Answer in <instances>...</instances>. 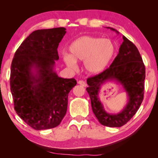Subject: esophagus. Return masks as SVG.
Segmentation results:
<instances>
[{
    "label": "esophagus",
    "mask_w": 158,
    "mask_h": 158,
    "mask_svg": "<svg viewBox=\"0 0 158 158\" xmlns=\"http://www.w3.org/2000/svg\"><path fill=\"white\" fill-rule=\"evenodd\" d=\"M77 83L78 84H80V85H83V86H84V87H85L86 85V83L85 81H79L78 82H77Z\"/></svg>",
    "instance_id": "esophagus-1"
}]
</instances>
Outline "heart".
<instances>
[{
  "label": "heart",
  "instance_id": "b5f03b06",
  "mask_svg": "<svg viewBox=\"0 0 158 158\" xmlns=\"http://www.w3.org/2000/svg\"><path fill=\"white\" fill-rule=\"evenodd\" d=\"M70 55L62 57L69 68H75L77 61H83V66L89 74L102 73L111 63L116 55V47L113 41L93 36L76 39L69 47Z\"/></svg>",
  "mask_w": 158,
  "mask_h": 158
}]
</instances>
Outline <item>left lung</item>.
Listing matches in <instances>:
<instances>
[{"mask_svg":"<svg viewBox=\"0 0 158 158\" xmlns=\"http://www.w3.org/2000/svg\"><path fill=\"white\" fill-rule=\"evenodd\" d=\"M117 34V30L106 27ZM124 42L120 45L118 54L106 70L87 80L86 90L91 101L94 114L101 124L109 127H120L127 124L137 113L143 100L145 79V67L138 49L128 39L122 36ZM109 81H114L126 92L127 102L118 113L105 111L99 98L101 86Z\"/></svg>","mask_w":158,"mask_h":158,"instance_id":"1","label":"left lung"}]
</instances>
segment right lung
<instances>
[{
	"label": "right lung",
	"instance_id": "obj_1",
	"mask_svg": "<svg viewBox=\"0 0 158 158\" xmlns=\"http://www.w3.org/2000/svg\"><path fill=\"white\" fill-rule=\"evenodd\" d=\"M66 29L36 30L21 43L10 68V86L14 109L36 130L58 126L68 108L74 78H62L55 70L57 47Z\"/></svg>",
	"mask_w": 158,
	"mask_h": 158
}]
</instances>
